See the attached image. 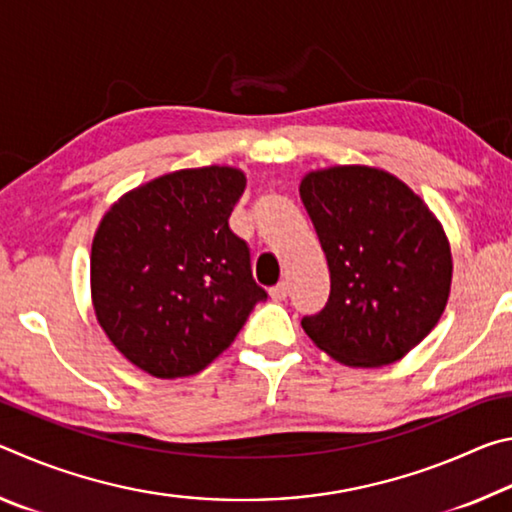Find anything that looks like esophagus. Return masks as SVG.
Instances as JSON below:
<instances>
[{"label":"esophagus","mask_w":512,"mask_h":512,"mask_svg":"<svg viewBox=\"0 0 512 512\" xmlns=\"http://www.w3.org/2000/svg\"><path fill=\"white\" fill-rule=\"evenodd\" d=\"M287 296H289V282L287 280H282L280 284H275V287L271 289V298L277 300V302L284 300Z\"/></svg>","instance_id":"1"}]
</instances>
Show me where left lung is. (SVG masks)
Returning a JSON list of instances; mask_svg holds the SVG:
<instances>
[{
	"instance_id": "1",
	"label": "left lung",
	"mask_w": 512,
	"mask_h": 512,
	"mask_svg": "<svg viewBox=\"0 0 512 512\" xmlns=\"http://www.w3.org/2000/svg\"><path fill=\"white\" fill-rule=\"evenodd\" d=\"M300 196L325 250L332 291L302 318L320 350L345 366L402 359L443 316L452 253L429 207L372 167L311 171Z\"/></svg>"
}]
</instances>
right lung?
I'll use <instances>...</instances> for the list:
<instances>
[{"label":"right lung","mask_w":512,"mask_h":512,"mask_svg":"<svg viewBox=\"0 0 512 512\" xmlns=\"http://www.w3.org/2000/svg\"><path fill=\"white\" fill-rule=\"evenodd\" d=\"M244 189L239 169H183L103 216L90 257L94 311L115 348L153 377L201 372L268 298L230 230Z\"/></svg>","instance_id":"right-lung-1"}]
</instances>
